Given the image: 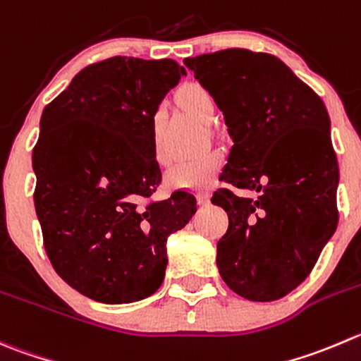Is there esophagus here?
<instances>
[{"mask_svg":"<svg viewBox=\"0 0 361 361\" xmlns=\"http://www.w3.org/2000/svg\"><path fill=\"white\" fill-rule=\"evenodd\" d=\"M197 201H199V204H201V206L208 204V201H209L208 192H197Z\"/></svg>","mask_w":361,"mask_h":361,"instance_id":"1","label":"esophagus"}]
</instances>
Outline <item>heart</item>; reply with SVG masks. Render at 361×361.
Returning <instances> with one entry per match:
<instances>
[{
  "instance_id": "b5f03b06",
  "label": "heart",
  "mask_w": 361,
  "mask_h": 361,
  "mask_svg": "<svg viewBox=\"0 0 361 361\" xmlns=\"http://www.w3.org/2000/svg\"><path fill=\"white\" fill-rule=\"evenodd\" d=\"M176 102L183 111L202 121H209L215 113V104L204 86L197 82H187L176 92ZM153 155L159 164H166L167 157L159 142L157 118L152 123ZM224 159L219 152H204L201 155L180 160L166 173V183L174 190H201L212 187L216 174L222 169Z\"/></svg>"
}]
</instances>
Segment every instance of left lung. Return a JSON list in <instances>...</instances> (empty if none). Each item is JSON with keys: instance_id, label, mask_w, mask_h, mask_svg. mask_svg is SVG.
<instances>
[{"instance_id": "left-lung-1", "label": "left lung", "mask_w": 361, "mask_h": 361, "mask_svg": "<svg viewBox=\"0 0 361 361\" xmlns=\"http://www.w3.org/2000/svg\"><path fill=\"white\" fill-rule=\"evenodd\" d=\"M233 139L213 204L229 216L220 277L250 302L298 288L337 229L338 166L326 107L289 66L248 49L185 59ZM248 190L250 196H240Z\"/></svg>"}]
</instances>
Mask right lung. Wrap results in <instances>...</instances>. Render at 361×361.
Wrapping results in <instances>:
<instances>
[{"instance_id": "add662e5", "label": "right lung", "mask_w": 361, "mask_h": 361, "mask_svg": "<svg viewBox=\"0 0 361 361\" xmlns=\"http://www.w3.org/2000/svg\"><path fill=\"white\" fill-rule=\"evenodd\" d=\"M185 73L174 59L114 56L87 65L42 113L35 208L47 257L68 286L102 303L153 295L166 240L197 209L188 192L153 201L159 104Z\"/></svg>"}]
</instances>
